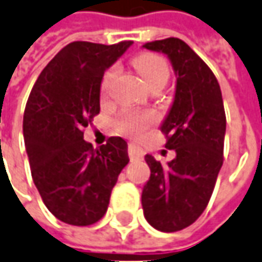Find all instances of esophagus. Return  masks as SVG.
<instances>
[{
  "label": "esophagus",
  "instance_id": "esophagus-1",
  "mask_svg": "<svg viewBox=\"0 0 262 262\" xmlns=\"http://www.w3.org/2000/svg\"><path fill=\"white\" fill-rule=\"evenodd\" d=\"M128 155L131 158V161H137V160H141L142 158V149L135 145V144H128Z\"/></svg>",
  "mask_w": 262,
  "mask_h": 262
}]
</instances>
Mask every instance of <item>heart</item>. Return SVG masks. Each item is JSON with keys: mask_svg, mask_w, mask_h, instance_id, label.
Segmentation results:
<instances>
[{"mask_svg": "<svg viewBox=\"0 0 262 262\" xmlns=\"http://www.w3.org/2000/svg\"><path fill=\"white\" fill-rule=\"evenodd\" d=\"M135 67L141 74L145 82L149 86L155 84L167 82L169 77V67L167 61L161 55L157 54H142L135 58ZM118 74V67L113 66L108 68L101 78V97L105 100L111 94L114 79ZM157 120V115L151 111H125L120 115L117 120V129L118 133L124 135H137L142 134L149 125H152Z\"/></svg>", "mask_w": 262, "mask_h": 262, "instance_id": "1", "label": "heart"}]
</instances>
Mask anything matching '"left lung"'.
<instances>
[{
    "label": "left lung",
    "instance_id": "1",
    "mask_svg": "<svg viewBox=\"0 0 262 262\" xmlns=\"http://www.w3.org/2000/svg\"><path fill=\"white\" fill-rule=\"evenodd\" d=\"M164 52L177 75L176 97L161 131L176 158L162 165L145 155L151 176L142 189L145 220L155 230H184L207 208L224 161L225 111L214 73L180 38L142 45Z\"/></svg>",
    "mask_w": 262,
    "mask_h": 262
}]
</instances>
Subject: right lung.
Masks as SVG:
<instances>
[{
  "mask_svg": "<svg viewBox=\"0 0 262 262\" xmlns=\"http://www.w3.org/2000/svg\"><path fill=\"white\" fill-rule=\"evenodd\" d=\"M131 44L66 45L39 74L27 101L23 129L32 180L45 207L66 224L100 221L129 161L125 140L110 137L94 148L84 140V128L100 114L104 71Z\"/></svg>",
  "mask_w": 262,
  "mask_h": 262,
  "instance_id": "1",
  "label": "right lung"
}]
</instances>
